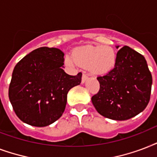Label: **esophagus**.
<instances>
[{
    "instance_id": "obj_1",
    "label": "esophagus",
    "mask_w": 157,
    "mask_h": 157,
    "mask_svg": "<svg viewBox=\"0 0 157 157\" xmlns=\"http://www.w3.org/2000/svg\"><path fill=\"white\" fill-rule=\"evenodd\" d=\"M88 78V76H87V74H85V73H83L82 74V82H85V81Z\"/></svg>"
}]
</instances>
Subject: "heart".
I'll use <instances>...</instances> for the list:
<instances>
[{
  "label": "heart",
  "mask_w": 157,
  "mask_h": 157,
  "mask_svg": "<svg viewBox=\"0 0 157 157\" xmlns=\"http://www.w3.org/2000/svg\"><path fill=\"white\" fill-rule=\"evenodd\" d=\"M115 62L116 55L112 47L92 45L78 47L73 52L72 59H66L68 65L76 64L95 75L107 74L115 67Z\"/></svg>",
  "instance_id": "obj_1"
}]
</instances>
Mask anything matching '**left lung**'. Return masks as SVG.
Wrapping results in <instances>:
<instances>
[{
  "label": "left lung",
  "instance_id": "left-lung-1",
  "mask_svg": "<svg viewBox=\"0 0 157 157\" xmlns=\"http://www.w3.org/2000/svg\"><path fill=\"white\" fill-rule=\"evenodd\" d=\"M98 80L100 89L92 102L104 117L128 120L142 112L150 101L151 74L144 56L129 47L118 51L114 69Z\"/></svg>",
  "mask_w": 157,
  "mask_h": 157
}]
</instances>
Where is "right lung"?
<instances>
[{
	"label": "right lung",
	"instance_id": "1",
	"mask_svg": "<svg viewBox=\"0 0 157 157\" xmlns=\"http://www.w3.org/2000/svg\"><path fill=\"white\" fill-rule=\"evenodd\" d=\"M65 54L54 47L33 51L15 65L9 87V98L16 115L28 124L44 127L64 113L67 93L79 85L82 73L64 71Z\"/></svg>",
	"mask_w": 157,
	"mask_h": 157
}]
</instances>
